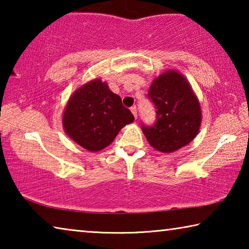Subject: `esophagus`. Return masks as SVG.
<instances>
[{"mask_svg": "<svg viewBox=\"0 0 249 249\" xmlns=\"http://www.w3.org/2000/svg\"><path fill=\"white\" fill-rule=\"evenodd\" d=\"M130 111H132V113H133V115H134L135 119H137V108H136V107H130Z\"/></svg>", "mask_w": 249, "mask_h": 249, "instance_id": "34e87169", "label": "esophagus"}]
</instances>
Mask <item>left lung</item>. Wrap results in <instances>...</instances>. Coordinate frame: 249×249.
Returning a JSON list of instances; mask_svg holds the SVG:
<instances>
[{"label": "left lung", "mask_w": 249, "mask_h": 249, "mask_svg": "<svg viewBox=\"0 0 249 249\" xmlns=\"http://www.w3.org/2000/svg\"><path fill=\"white\" fill-rule=\"evenodd\" d=\"M156 108V123L142 124L149 144L161 153H172L195 140L201 125V107L190 83L178 71L156 78L148 91Z\"/></svg>", "instance_id": "obj_1"}]
</instances>
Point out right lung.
<instances>
[{
    "mask_svg": "<svg viewBox=\"0 0 249 249\" xmlns=\"http://www.w3.org/2000/svg\"><path fill=\"white\" fill-rule=\"evenodd\" d=\"M133 121L132 112L101 79L92 80L75 90L62 115L66 134L92 153L107 147L120 130Z\"/></svg>",
    "mask_w": 249,
    "mask_h": 249,
    "instance_id": "1",
    "label": "right lung"
}]
</instances>
